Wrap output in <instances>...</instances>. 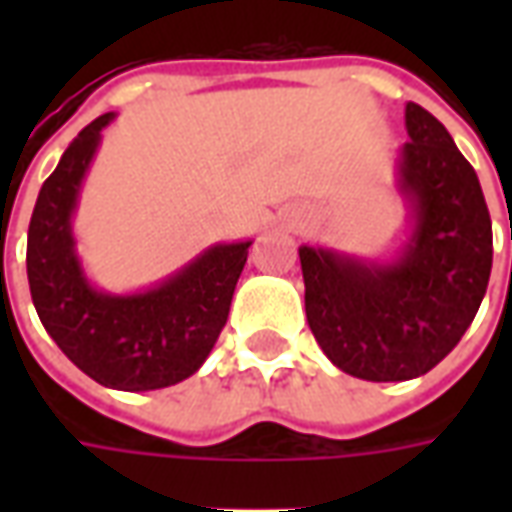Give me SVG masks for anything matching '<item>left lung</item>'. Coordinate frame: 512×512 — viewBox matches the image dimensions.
I'll list each match as a JSON object with an SVG mask.
<instances>
[{
    "mask_svg": "<svg viewBox=\"0 0 512 512\" xmlns=\"http://www.w3.org/2000/svg\"><path fill=\"white\" fill-rule=\"evenodd\" d=\"M397 191L408 238L389 260L299 246L304 310L323 354L365 381H408L439 365L474 315L491 277L494 235L483 189L447 128L406 104Z\"/></svg>",
    "mask_w": 512,
    "mask_h": 512,
    "instance_id": "left-lung-1",
    "label": "left lung"
}]
</instances>
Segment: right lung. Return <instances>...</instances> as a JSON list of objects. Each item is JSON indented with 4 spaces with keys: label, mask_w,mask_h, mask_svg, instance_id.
Returning a JSON list of instances; mask_svg holds the SVG:
<instances>
[{
    "label": "right lung",
    "mask_w": 512,
    "mask_h": 512,
    "mask_svg": "<svg viewBox=\"0 0 512 512\" xmlns=\"http://www.w3.org/2000/svg\"><path fill=\"white\" fill-rule=\"evenodd\" d=\"M112 120L106 112L82 128L40 189L27 235L29 293L51 340L82 373L109 389L147 392L194 376L208 359L252 241L208 246L139 293L95 288L76 255L73 211Z\"/></svg>",
    "instance_id": "add662e5"
}]
</instances>
